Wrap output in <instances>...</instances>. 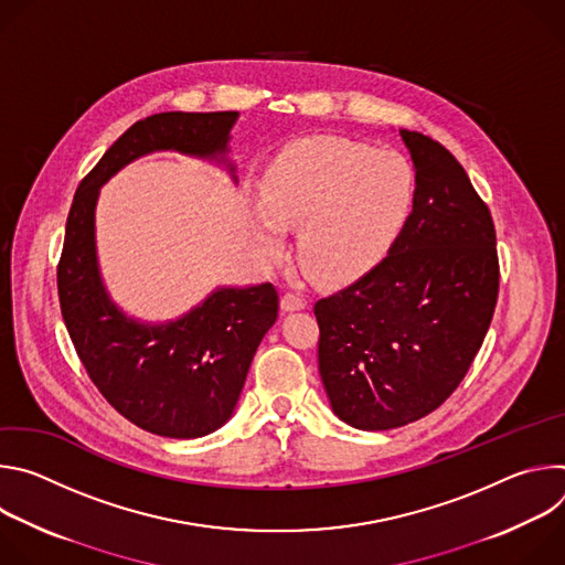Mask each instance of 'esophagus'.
Returning <instances> with one entry per match:
<instances>
[{
  "label": "esophagus",
  "mask_w": 565,
  "mask_h": 565,
  "mask_svg": "<svg viewBox=\"0 0 565 565\" xmlns=\"http://www.w3.org/2000/svg\"><path fill=\"white\" fill-rule=\"evenodd\" d=\"M301 308H306V299L299 297L297 292H286L281 297V310L290 312V310H301Z\"/></svg>",
  "instance_id": "34e87169"
}]
</instances>
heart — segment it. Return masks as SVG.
<instances>
[{
  "label": "heart",
  "mask_w": 565,
  "mask_h": 565,
  "mask_svg": "<svg viewBox=\"0 0 565 565\" xmlns=\"http://www.w3.org/2000/svg\"><path fill=\"white\" fill-rule=\"evenodd\" d=\"M416 174L393 149L335 136L288 145L266 172L264 203L253 207L255 244L266 262L286 250V227H299V262L321 281L371 270L409 218Z\"/></svg>",
  "instance_id": "heart-1"
}]
</instances>
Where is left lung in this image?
<instances>
[{
  "label": "left lung",
  "mask_w": 565,
  "mask_h": 565,
  "mask_svg": "<svg viewBox=\"0 0 565 565\" xmlns=\"http://www.w3.org/2000/svg\"><path fill=\"white\" fill-rule=\"evenodd\" d=\"M416 199L388 255L319 299V375L340 420L364 431L416 423L469 371L499 297L497 230L458 160L399 129Z\"/></svg>",
  "instance_id": "left-lung-1"
}]
</instances>
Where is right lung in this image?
Here are the masks:
<instances>
[{
    "label": "right lung",
    "instance_id": "obj_1",
    "mask_svg": "<svg viewBox=\"0 0 565 565\" xmlns=\"http://www.w3.org/2000/svg\"><path fill=\"white\" fill-rule=\"evenodd\" d=\"M238 111H166L134 122L77 185L57 264L60 308L79 362L109 405L136 427L166 438H201L225 425L248 369L277 321L273 284L216 288L166 324H142L109 297L96 255L100 188L131 160L181 151L223 163Z\"/></svg>",
    "mask_w": 565,
    "mask_h": 565
}]
</instances>
